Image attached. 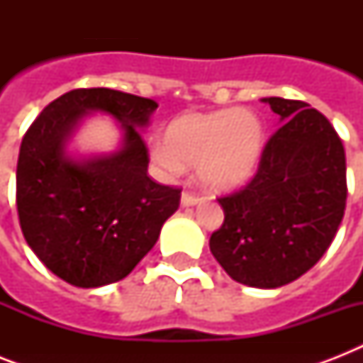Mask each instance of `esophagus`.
<instances>
[{"mask_svg":"<svg viewBox=\"0 0 363 363\" xmlns=\"http://www.w3.org/2000/svg\"><path fill=\"white\" fill-rule=\"evenodd\" d=\"M181 203L184 205V207H190V205L199 203V196H196V194H192V192H182Z\"/></svg>","mask_w":363,"mask_h":363,"instance_id":"1","label":"esophagus"}]
</instances>
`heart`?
I'll use <instances>...</instances> for the list:
<instances>
[{"instance_id":"heart-1","label":"heart","mask_w":363,"mask_h":363,"mask_svg":"<svg viewBox=\"0 0 363 363\" xmlns=\"http://www.w3.org/2000/svg\"><path fill=\"white\" fill-rule=\"evenodd\" d=\"M262 148L264 130L258 116L247 109H222L175 118L167 125L165 143H152L150 158L169 175L181 173L184 165H198L201 184L224 192L254 175Z\"/></svg>"}]
</instances>
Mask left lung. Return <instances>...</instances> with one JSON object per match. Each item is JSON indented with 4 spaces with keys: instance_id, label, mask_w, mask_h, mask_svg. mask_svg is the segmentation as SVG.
<instances>
[{
    "instance_id": "1",
    "label": "left lung",
    "mask_w": 363,
    "mask_h": 363,
    "mask_svg": "<svg viewBox=\"0 0 363 363\" xmlns=\"http://www.w3.org/2000/svg\"><path fill=\"white\" fill-rule=\"evenodd\" d=\"M282 125L245 186L220 196L222 226L209 247L233 281L277 288L296 281L332 245L347 207L341 137L305 101L265 98Z\"/></svg>"
}]
</instances>
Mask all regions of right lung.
<instances>
[{
  "label": "right lung",
  "mask_w": 363,
  "mask_h": 363,
  "mask_svg": "<svg viewBox=\"0 0 363 363\" xmlns=\"http://www.w3.org/2000/svg\"><path fill=\"white\" fill-rule=\"evenodd\" d=\"M156 107L121 90L77 88L50 101L26 131L16 165L20 228L37 258L73 286H104L130 275L179 209L181 188L147 173L139 128ZM92 110L123 122L125 147L113 157L73 162L65 141Z\"/></svg>",
  "instance_id": "right-lung-1"
}]
</instances>
